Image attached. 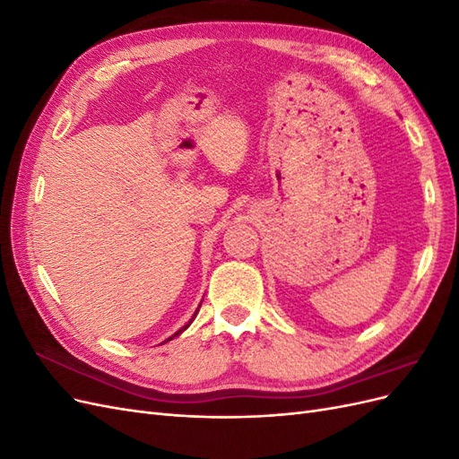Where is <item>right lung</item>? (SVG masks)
<instances>
[{"instance_id": "add662e5", "label": "right lung", "mask_w": 459, "mask_h": 459, "mask_svg": "<svg viewBox=\"0 0 459 459\" xmlns=\"http://www.w3.org/2000/svg\"><path fill=\"white\" fill-rule=\"evenodd\" d=\"M197 312H199V310H195V314H193V317H195V316H197ZM193 317H191V322H193ZM191 322H189V324H186V325H184L182 329H179V331H176V333H174V335H172L170 339H166V341H172L174 337H178V335H179V333H182V331H186V329H187V327L191 325ZM166 341H164V342H166Z\"/></svg>"}]
</instances>
